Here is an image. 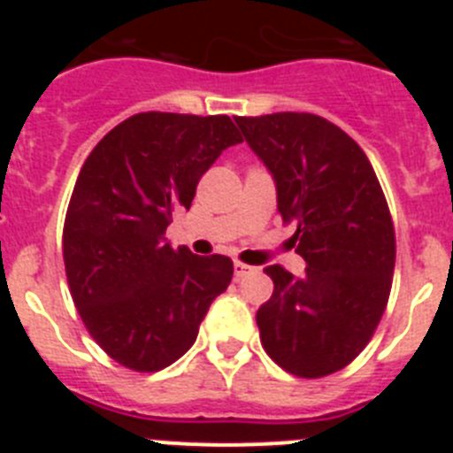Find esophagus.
I'll list each match as a JSON object with an SVG mask.
<instances>
[{
    "mask_svg": "<svg viewBox=\"0 0 453 453\" xmlns=\"http://www.w3.org/2000/svg\"><path fill=\"white\" fill-rule=\"evenodd\" d=\"M234 272H235V276H238V279H242V276H250V274H254V272H258V267L247 265V263H242V261H235L234 263Z\"/></svg>",
    "mask_w": 453,
    "mask_h": 453,
    "instance_id": "obj_1",
    "label": "esophagus"
}]
</instances>
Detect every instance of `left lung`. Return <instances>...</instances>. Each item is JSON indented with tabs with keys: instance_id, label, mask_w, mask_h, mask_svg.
<instances>
[{
	"instance_id": "obj_1",
	"label": "left lung",
	"mask_w": 453,
	"mask_h": 453,
	"mask_svg": "<svg viewBox=\"0 0 453 453\" xmlns=\"http://www.w3.org/2000/svg\"><path fill=\"white\" fill-rule=\"evenodd\" d=\"M276 183V208L306 274L274 281L256 313L263 349L286 372L319 379L349 365L381 322L395 272V226L365 151L313 113L235 118Z\"/></svg>"
}]
</instances>
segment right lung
<instances>
[{
	"label": "right lung",
	"instance_id": "1",
	"mask_svg": "<svg viewBox=\"0 0 453 453\" xmlns=\"http://www.w3.org/2000/svg\"><path fill=\"white\" fill-rule=\"evenodd\" d=\"M242 142L229 115H131L108 131L74 183L63 261L88 334L119 365L158 372L197 340L234 263L167 242L203 172Z\"/></svg>",
	"mask_w": 453,
	"mask_h": 453
}]
</instances>
